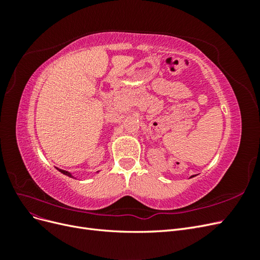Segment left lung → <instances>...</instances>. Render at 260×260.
Wrapping results in <instances>:
<instances>
[{
	"label": "left lung",
	"instance_id": "left-lung-1",
	"mask_svg": "<svg viewBox=\"0 0 260 260\" xmlns=\"http://www.w3.org/2000/svg\"><path fill=\"white\" fill-rule=\"evenodd\" d=\"M192 177H194V176H192Z\"/></svg>",
	"mask_w": 260,
	"mask_h": 260
}]
</instances>
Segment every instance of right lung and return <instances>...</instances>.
<instances>
[{
    "label": "right lung",
    "instance_id": "add662e5",
    "mask_svg": "<svg viewBox=\"0 0 260 260\" xmlns=\"http://www.w3.org/2000/svg\"><path fill=\"white\" fill-rule=\"evenodd\" d=\"M57 170H58V171H60L61 174H64V175H66V176H68V177H72V178H74V177L72 176V174H70V172H68V171H66V170H61V169H58V168H57Z\"/></svg>",
    "mask_w": 260,
    "mask_h": 260
}]
</instances>
